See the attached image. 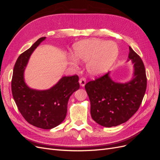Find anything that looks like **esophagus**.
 I'll return each mask as SVG.
<instances>
[{"instance_id": "obj_1", "label": "esophagus", "mask_w": 160, "mask_h": 160, "mask_svg": "<svg viewBox=\"0 0 160 160\" xmlns=\"http://www.w3.org/2000/svg\"><path fill=\"white\" fill-rule=\"evenodd\" d=\"M79 84L81 87H84L86 83V79H85V78H84V77H81V78L79 79Z\"/></svg>"}]
</instances>
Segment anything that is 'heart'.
Returning a JSON list of instances; mask_svg holds the SVG:
<instances>
[{"instance_id": "obj_1", "label": "heart", "mask_w": 160, "mask_h": 160, "mask_svg": "<svg viewBox=\"0 0 160 160\" xmlns=\"http://www.w3.org/2000/svg\"><path fill=\"white\" fill-rule=\"evenodd\" d=\"M119 49L113 41L91 38L81 41L73 46L71 62L77 64V60L87 62L86 68L89 74L99 76L105 73L117 60Z\"/></svg>"}]
</instances>
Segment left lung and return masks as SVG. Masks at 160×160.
I'll return each instance as SVG.
<instances>
[{
    "instance_id": "1",
    "label": "left lung",
    "mask_w": 160,
    "mask_h": 160,
    "mask_svg": "<svg viewBox=\"0 0 160 160\" xmlns=\"http://www.w3.org/2000/svg\"><path fill=\"white\" fill-rule=\"evenodd\" d=\"M128 61H132L134 72L132 79L118 83L109 72L85 85L91 103V115L103 127L117 126L128 121L141 105L147 87L143 62L131 47Z\"/></svg>"
}]
</instances>
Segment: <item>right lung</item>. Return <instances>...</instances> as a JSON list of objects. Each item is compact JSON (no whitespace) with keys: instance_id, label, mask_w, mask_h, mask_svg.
<instances>
[{"instance_id":"add662e5","label":"right lung","mask_w":160,"mask_h":160,"mask_svg":"<svg viewBox=\"0 0 160 160\" xmlns=\"http://www.w3.org/2000/svg\"><path fill=\"white\" fill-rule=\"evenodd\" d=\"M46 38L41 37L18 57L13 69L12 93L17 108L28 123L44 129L57 127L65 119L70 96L79 88V77H62L51 88H30L24 79V71L36 48Z\"/></svg>"}]
</instances>
